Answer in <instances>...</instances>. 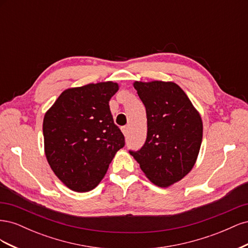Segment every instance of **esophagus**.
Wrapping results in <instances>:
<instances>
[{"instance_id": "1", "label": "esophagus", "mask_w": 248, "mask_h": 248, "mask_svg": "<svg viewBox=\"0 0 248 248\" xmlns=\"http://www.w3.org/2000/svg\"><path fill=\"white\" fill-rule=\"evenodd\" d=\"M122 132H123V134H124V136L126 137V136H127V134H128V133H129V129H128V126H123V127H122Z\"/></svg>"}]
</instances>
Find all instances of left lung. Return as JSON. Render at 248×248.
Masks as SVG:
<instances>
[{"label": "left lung", "instance_id": "obj_1", "mask_svg": "<svg viewBox=\"0 0 248 248\" xmlns=\"http://www.w3.org/2000/svg\"><path fill=\"white\" fill-rule=\"evenodd\" d=\"M147 112V139L129 151L147 178L159 187L183 179L197 161L202 139L199 111L175 82L134 81Z\"/></svg>", "mask_w": 248, "mask_h": 248}]
</instances>
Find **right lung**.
Wrapping results in <instances>:
<instances>
[{
    "mask_svg": "<svg viewBox=\"0 0 248 248\" xmlns=\"http://www.w3.org/2000/svg\"><path fill=\"white\" fill-rule=\"evenodd\" d=\"M117 82L67 89L43 119L44 151L52 171L78 192L92 190L125 139L109 109Z\"/></svg>",
    "mask_w": 248,
    "mask_h": 248,
    "instance_id": "obj_1",
    "label": "right lung"
}]
</instances>
